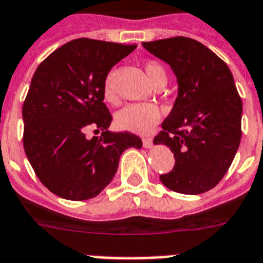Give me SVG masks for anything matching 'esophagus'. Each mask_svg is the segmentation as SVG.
Masks as SVG:
<instances>
[{
  "label": "esophagus",
  "instance_id": "1",
  "mask_svg": "<svg viewBox=\"0 0 263 263\" xmlns=\"http://www.w3.org/2000/svg\"><path fill=\"white\" fill-rule=\"evenodd\" d=\"M142 142H143V146L146 148L152 147L153 146V138H150V136H146V138H143V139H142Z\"/></svg>",
  "mask_w": 263,
  "mask_h": 263
}]
</instances>
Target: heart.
<instances>
[{
    "mask_svg": "<svg viewBox=\"0 0 263 263\" xmlns=\"http://www.w3.org/2000/svg\"><path fill=\"white\" fill-rule=\"evenodd\" d=\"M144 71L148 80L153 84L158 80H166V71L158 61L148 60L144 63ZM103 95L109 102H115L116 92L113 84V75L105 78L103 82ZM161 111L153 103H131L124 106L116 115V124L120 129L135 132V134H147L160 123Z\"/></svg>",
    "mask_w": 263,
    "mask_h": 263,
    "instance_id": "obj_1",
    "label": "heart"
}]
</instances>
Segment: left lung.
Returning <instances> with one entry per match:
<instances>
[{"mask_svg":"<svg viewBox=\"0 0 263 263\" xmlns=\"http://www.w3.org/2000/svg\"><path fill=\"white\" fill-rule=\"evenodd\" d=\"M142 45L171 65L179 83L172 111L154 138V144H166L175 156V166L161 181L180 194H203L222 180L240 144L243 106L231 69L195 39Z\"/></svg>","mask_w":263,"mask_h":263,"instance_id":"8db88e82","label":"left lung"}]
</instances>
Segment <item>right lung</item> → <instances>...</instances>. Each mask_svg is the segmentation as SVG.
Returning a JSON list of instances; mask_svg holds the SVG:
<instances>
[{
	"label": "right lung",
	"mask_w": 263,
	"mask_h": 263,
	"mask_svg": "<svg viewBox=\"0 0 263 263\" xmlns=\"http://www.w3.org/2000/svg\"><path fill=\"white\" fill-rule=\"evenodd\" d=\"M136 45L79 38L36 68L23 103V146L41 183L60 198L91 199L115 177L127 148L142 147L131 132H110L103 82ZM88 127L102 130L87 140Z\"/></svg>",
	"instance_id": "add662e5"
}]
</instances>
